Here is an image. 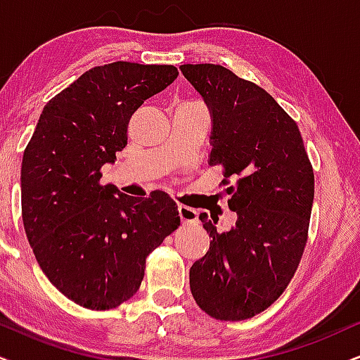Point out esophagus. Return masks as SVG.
Returning <instances> with one entry per match:
<instances>
[{"label": "esophagus", "instance_id": "34e87169", "mask_svg": "<svg viewBox=\"0 0 360 360\" xmlns=\"http://www.w3.org/2000/svg\"><path fill=\"white\" fill-rule=\"evenodd\" d=\"M177 214H179V219L183 224H193L198 219V212L188 206H177Z\"/></svg>", "mask_w": 360, "mask_h": 360}]
</instances>
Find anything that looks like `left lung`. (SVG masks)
<instances>
[{
  "label": "left lung",
  "instance_id": "1",
  "mask_svg": "<svg viewBox=\"0 0 360 360\" xmlns=\"http://www.w3.org/2000/svg\"><path fill=\"white\" fill-rule=\"evenodd\" d=\"M179 70L209 109V165L236 179L226 191L238 214L226 233L199 214L212 239L191 266V292L214 319H248L269 307L297 269L312 211V166L297 124L267 91L221 65Z\"/></svg>",
  "mask_w": 360,
  "mask_h": 360
}]
</instances>
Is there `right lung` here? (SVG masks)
Here are the masks:
<instances>
[{
  "label": "right lung",
  "instance_id": "add662e5",
  "mask_svg": "<svg viewBox=\"0 0 360 360\" xmlns=\"http://www.w3.org/2000/svg\"><path fill=\"white\" fill-rule=\"evenodd\" d=\"M171 65L96 66L43 108L21 162L26 238L49 282L72 302L112 309L139 289L146 257L179 226L176 202L99 184L127 144L134 111L177 78Z\"/></svg>",
  "mask_w": 360,
  "mask_h": 360
}]
</instances>
